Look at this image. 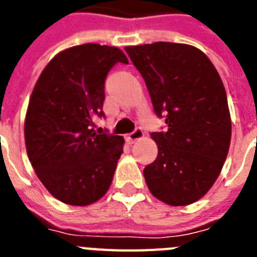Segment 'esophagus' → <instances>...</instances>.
Listing matches in <instances>:
<instances>
[{"instance_id": "esophagus-1", "label": "esophagus", "mask_w": 257, "mask_h": 257, "mask_svg": "<svg viewBox=\"0 0 257 257\" xmlns=\"http://www.w3.org/2000/svg\"><path fill=\"white\" fill-rule=\"evenodd\" d=\"M143 136H144V133H143L142 127H136V128L133 131V133L127 135V142L130 143V144H134V143H135L136 140L142 139Z\"/></svg>"}]
</instances>
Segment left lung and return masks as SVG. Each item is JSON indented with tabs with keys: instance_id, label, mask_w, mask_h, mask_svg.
Wrapping results in <instances>:
<instances>
[{
	"instance_id": "1",
	"label": "left lung",
	"mask_w": 257,
	"mask_h": 257,
	"mask_svg": "<svg viewBox=\"0 0 257 257\" xmlns=\"http://www.w3.org/2000/svg\"><path fill=\"white\" fill-rule=\"evenodd\" d=\"M124 50L166 123V131L152 133L158 154L144 169L147 185L167 205H190L212 187L228 156L231 122L221 78L210 59L189 45Z\"/></svg>"
}]
</instances>
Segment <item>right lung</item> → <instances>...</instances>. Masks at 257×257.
<instances>
[{"label":"right lung","mask_w":257,"mask_h":257,"mask_svg":"<svg viewBox=\"0 0 257 257\" xmlns=\"http://www.w3.org/2000/svg\"><path fill=\"white\" fill-rule=\"evenodd\" d=\"M117 63L128 64L117 47L85 44L61 51L36 83L28 110L27 153L45 188L59 201L91 205L110 187L123 138L92 128L105 117L104 82Z\"/></svg>","instance_id":"1"}]
</instances>
